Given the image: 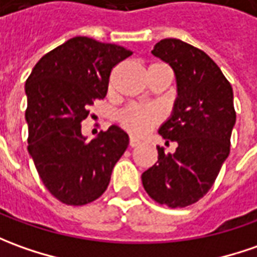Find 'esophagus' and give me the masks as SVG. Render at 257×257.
Returning <instances> with one entry per match:
<instances>
[{
  "instance_id": "esophagus-1",
  "label": "esophagus",
  "mask_w": 257,
  "mask_h": 257,
  "mask_svg": "<svg viewBox=\"0 0 257 257\" xmlns=\"http://www.w3.org/2000/svg\"><path fill=\"white\" fill-rule=\"evenodd\" d=\"M141 145V142L138 141V139H135L134 136H131V139H129V146L131 148H136V146H139Z\"/></svg>"
}]
</instances>
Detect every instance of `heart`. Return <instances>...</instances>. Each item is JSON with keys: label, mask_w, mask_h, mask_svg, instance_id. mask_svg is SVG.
I'll list each match as a JSON object with an SVG mask.
<instances>
[{"label": "heart", "mask_w": 257, "mask_h": 257, "mask_svg": "<svg viewBox=\"0 0 257 257\" xmlns=\"http://www.w3.org/2000/svg\"><path fill=\"white\" fill-rule=\"evenodd\" d=\"M118 121L128 132L141 136L160 121V115L155 108L129 105L118 114Z\"/></svg>", "instance_id": "b5f03b06"}]
</instances>
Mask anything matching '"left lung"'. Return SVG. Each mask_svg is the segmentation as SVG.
<instances>
[{
  "mask_svg": "<svg viewBox=\"0 0 257 257\" xmlns=\"http://www.w3.org/2000/svg\"><path fill=\"white\" fill-rule=\"evenodd\" d=\"M152 53L176 76L177 98L159 134L177 148L170 153L158 146V162L143 173L142 184L159 204L183 208L208 193L229 155L233 92L216 63L186 42L163 39Z\"/></svg>",
  "mask_w": 257,
  "mask_h": 257,
  "instance_id": "obj_1",
  "label": "left lung"
}]
</instances>
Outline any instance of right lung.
<instances>
[{"label": "right lung", "instance_id": "1", "mask_svg": "<svg viewBox=\"0 0 257 257\" xmlns=\"http://www.w3.org/2000/svg\"><path fill=\"white\" fill-rule=\"evenodd\" d=\"M131 55L118 45L76 36L43 56L26 80L28 151L45 187L63 204L99 198L128 148L119 126L87 141L81 122L88 106L106 95L111 70Z\"/></svg>", "mask_w": 257, "mask_h": 257}]
</instances>
